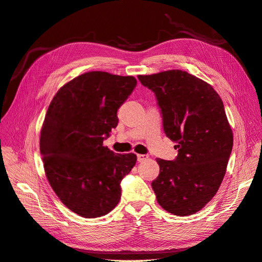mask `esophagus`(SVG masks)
<instances>
[{
    "mask_svg": "<svg viewBox=\"0 0 262 262\" xmlns=\"http://www.w3.org/2000/svg\"><path fill=\"white\" fill-rule=\"evenodd\" d=\"M137 157H138V161L139 162H143V161L146 160V158H148V156L145 155V154H138Z\"/></svg>",
    "mask_w": 262,
    "mask_h": 262,
    "instance_id": "1",
    "label": "esophagus"
}]
</instances>
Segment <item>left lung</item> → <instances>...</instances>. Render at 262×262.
I'll return each mask as SVG.
<instances>
[{"mask_svg": "<svg viewBox=\"0 0 262 262\" xmlns=\"http://www.w3.org/2000/svg\"><path fill=\"white\" fill-rule=\"evenodd\" d=\"M161 108L166 137L176 142L173 161L157 158L152 181L158 204L179 216L191 215L212 200L223 180L233 132L223 101L213 87L186 71L139 75Z\"/></svg>", "mask_w": 262, "mask_h": 262, "instance_id": "obj_1", "label": "left lung"}]
</instances>
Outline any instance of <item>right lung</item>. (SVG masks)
Here are the masks:
<instances>
[{
  "label": "right lung",
  "instance_id": "add662e5",
  "mask_svg": "<svg viewBox=\"0 0 262 262\" xmlns=\"http://www.w3.org/2000/svg\"><path fill=\"white\" fill-rule=\"evenodd\" d=\"M136 86L133 76L93 71L63 85L47 110L40 134L46 176L62 203L80 216L112 211L121 198V180L136 165V154L102 145Z\"/></svg>",
  "mask_w": 262,
  "mask_h": 262
}]
</instances>
